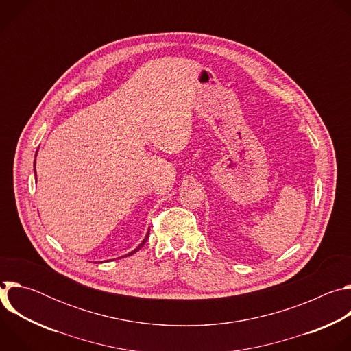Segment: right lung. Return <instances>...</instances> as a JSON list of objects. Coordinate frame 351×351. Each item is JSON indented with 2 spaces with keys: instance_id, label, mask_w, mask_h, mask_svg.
I'll return each mask as SVG.
<instances>
[{
  "instance_id": "add662e5",
  "label": "right lung",
  "mask_w": 351,
  "mask_h": 351,
  "mask_svg": "<svg viewBox=\"0 0 351 351\" xmlns=\"http://www.w3.org/2000/svg\"><path fill=\"white\" fill-rule=\"evenodd\" d=\"M34 167H36V160H34ZM34 171H36V169H34ZM148 234H149V233H147V236L144 237V240H143V241H141V243H140V244H138V245H137V247L133 250V252H130L129 254H126V257H128V256H132V254H134L136 252H138V250H140V248L144 245V243L147 241V239H148Z\"/></svg>"
}]
</instances>
